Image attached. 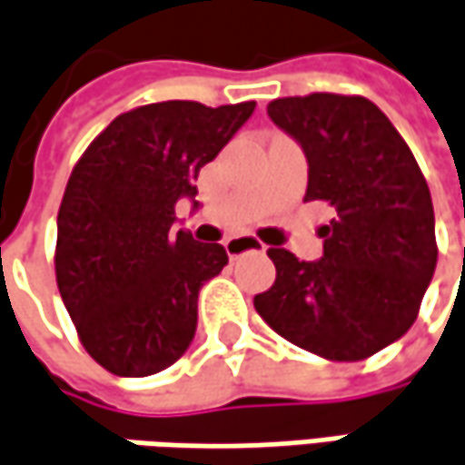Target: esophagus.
Masks as SVG:
<instances>
[{"instance_id": "34e87169", "label": "esophagus", "mask_w": 465, "mask_h": 465, "mask_svg": "<svg viewBox=\"0 0 465 465\" xmlns=\"http://www.w3.org/2000/svg\"><path fill=\"white\" fill-rule=\"evenodd\" d=\"M252 250H265V244L260 242V239H254V236H232V239H226V252L229 257H239V254L244 252H252Z\"/></svg>"}]
</instances>
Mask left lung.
<instances>
[{"mask_svg": "<svg viewBox=\"0 0 465 465\" xmlns=\"http://www.w3.org/2000/svg\"><path fill=\"white\" fill-rule=\"evenodd\" d=\"M302 143L304 200L335 218L320 229L317 262L271 247L275 281L254 310L293 346L333 361L367 359L414 325L437 265L427 179L391 119L364 95L310 93L268 104Z\"/></svg>", "mask_w": 465, "mask_h": 465, "instance_id": "obj_1", "label": "left lung"}]
</instances>
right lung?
Here are the masks:
<instances>
[{
    "label": "right lung",
    "instance_id": "obj_1",
    "mask_svg": "<svg viewBox=\"0 0 465 465\" xmlns=\"http://www.w3.org/2000/svg\"><path fill=\"white\" fill-rule=\"evenodd\" d=\"M254 112V101H161L119 114L77 158L56 215L54 271L77 338L119 377H148L187 351L200 286L221 244L173 232V205Z\"/></svg>",
    "mask_w": 465,
    "mask_h": 465
}]
</instances>
